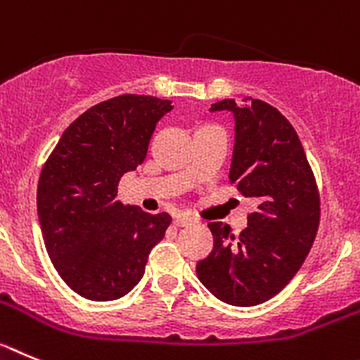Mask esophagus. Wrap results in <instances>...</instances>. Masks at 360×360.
<instances>
[{
	"instance_id": "esophagus-1",
	"label": "esophagus",
	"mask_w": 360,
	"mask_h": 360,
	"mask_svg": "<svg viewBox=\"0 0 360 360\" xmlns=\"http://www.w3.org/2000/svg\"><path fill=\"white\" fill-rule=\"evenodd\" d=\"M195 220L190 219V217L186 215H177L176 219H174V224L177 226V228H184V226H192Z\"/></svg>"
}]
</instances>
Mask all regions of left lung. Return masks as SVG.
<instances>
[{
  "label": "left lung",
  "instance_id": "1",
  "mask_svg": "<svg viewBox=\"0 0 360 360\" xmlns=\"http://www.w3.org/2000/svg\"><path fill=\"white\" fill-rule=\"evenodd\" d=\"M212 111L235 115L229 183L258 206L238 236L222 222H210L213 249L197 264V276L228 305H260L305 262L321 219L319 190L296 131L276 108L257 98L244 105L226 98Z\"/></svg>",
  "mask_w": 360,
  "mask_h": 360
}]
</instances>
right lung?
<instances>
[{"mask_svg":"<svg viewBox=\"0 0 360 360\" xmlns=\"http://www.w3.org/2000/svg\"><path fill=\"white\" fill-rule=\"evenodd\" d=\"M170 100L120 95L63 132L44 161L37 213L48 257L71 290L93 301L122 297L141 280L152 248L172 222L118 200V183L147 156Z\"/></svg>","mask_w":360,"mask_h":360,"instance_id":"obj_1","label":"right lung"}]
</instances>
